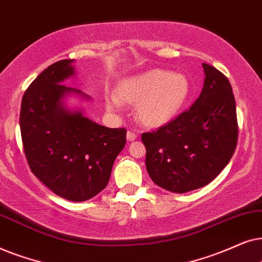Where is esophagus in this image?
<instances>
[{
  "mask_svg": "<svg viewBox=\"0 0 262 262\" xmlns=\"http://www.w3.org/2000/svg\"><path fill=\"white\" fill-rule=\"evenodd\" d=\"M135 139H137V134H135L134 132L128 130V132H127V140H128V141H134Z\"/></svg>",
  "mask_w": 262,
  "mask_h": 262,
  "instance_id": "1",
  "label": "esophagus"
}]
</instances>
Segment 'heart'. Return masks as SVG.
<instances>
[{"instance_id":"1","label":"heart","mask_w":262,"mask_h":262,"mask_svg":"<svg viewBox=\"0 0 262 262\" xmlns=\"http://www.w3.org/2000/svg\"><path fill=\"white\" fill-rule=\"evenodd\" d=\"M190 91L189 79L182 73L151 69L122 80L116 92L106 96L105 102L113 111L120 110L122 103L137 104L138 120L148 127H159L182 110Z\"/></svg>"}]
</instances>
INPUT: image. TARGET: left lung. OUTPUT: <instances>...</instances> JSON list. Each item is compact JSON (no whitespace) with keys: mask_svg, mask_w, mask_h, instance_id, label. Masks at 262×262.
Segmentation results:
<instances>
[{"mask_svg":"<svg viewBox=\"0 0 262 262\" xmlns=\"http://www.w3.org/2000/svg\"><path fill=\"white\" fill-rule=\"evenodd\" d=\"M204 87L190 106L157 132L142 134L146 169L157 186L187 193L212 182L236 149V103L228 78L202 63Z\"/></svg>","mask_w":262,"mask_h":262,"instance_id":"obj_1","label":"left lung"}]
</instances>
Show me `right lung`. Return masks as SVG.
<instances>
[{
  "label": "right lung",
  "instance_id": "add662e5",
  "mask_svg": "<svg viewBox=\"0 0 262 262\" xmlns=\"http://www.w3.org/2000/svg\"><path fill=\"white\" fill-rule=\"evenodd\" d=\"M74 62H56L34 79L23 97L20 130L38 180L58 196L80 202L106 187L127 130L104 127L86 117L82 107L68 106L69 97L92 99L63 85L76 74Z\"/></svg>",
  "mask_w": 262,
  "mask_h": 262
}]
</instances>
